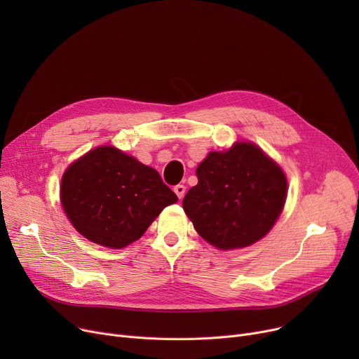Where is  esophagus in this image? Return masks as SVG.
Returning a JSON list of instances; mask_svg holds the SVG:
<instances>
[{"label": "esophagus", "mask_w": 359, "mask_h": 359, "mask_svg": "<svg viewBox=\"0 0 359 359\" xmlns=\"http://www.w3.org/2000/svg\"><path fill=\"white\" fill-rule=\"evenodd\" d=\"M175 194L177 195L179 199H182L184 196V194H186V186L184 184H176L175 186Z\"/></svg>", "instance_id": "obj_1"}]
</instances>
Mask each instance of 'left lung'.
I'll use <instances>...</instances> for the list:
<instances>
[{"instance_id":"left-lung-1","label":"left lung","mask_w":359,"mask_h":359,"mask_svg":"<svg viewBox=\"0 0 359 359\" xmlns=\"http://www.w3.org/2000/svg\"><path fill=\"white\" fill-rule=\"evenodd\" d=\"M196 176L183 210L198 234L218 249L250 246L272 229L284 208L285 175L255 144L237 142L225 153H210Z\"/></svg>"}]
</instances>
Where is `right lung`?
I'll list each match as a JSON object with an SVG mask.
<instances>
[{
  "label": "right lung",
  "mask_w": 359,
  "mask_h": 359,
  "mask_svg": "<svg viewBox=\"0 0 359 359\" xmlns=\"http://www.w3.org/2000/svg\"><path fill=\"white\" fill-rule=\"evenodd\" d=\"M61 202L80 234L100 246L122 249L138 240L177 196L157 170L104 145L68 167Z\"/></svg>",
  "instance_id": "obj_1"
}]
</instances>
